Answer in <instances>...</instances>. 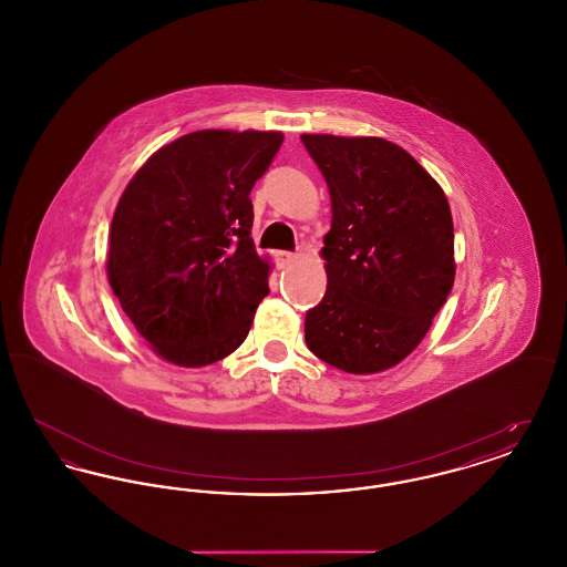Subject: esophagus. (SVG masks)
I'll return each mask as SVG.
<instances>
[{"label": "esophagus", "instance_id": "34e87169", "mask_svg": "<svg viewBox=\"0 0 567 567\" xmlns=\"http://www.w3.org/2000/svg\"><path fill=\"white\" fill-rule=\"evenodd\" d=\"M276 264H278V268H285L293 257H296V252H291V250H278L276 255Z\"/></svg>", "mask_w": 567, "mask_h": 567}]
</instances>
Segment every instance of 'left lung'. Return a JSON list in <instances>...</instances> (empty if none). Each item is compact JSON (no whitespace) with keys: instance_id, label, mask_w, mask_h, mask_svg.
<instances>
[{"instance_id":"obj_1","label":"left lung","mask_w":567,"mask_h":567,"mask_svg":"<svg viewBox=\"0 0 567 567\" xmlns=\"http://www.w3.org/2000/svg\"><path fill=\"white\" fill-rule=\"evenodd\" d=\"M331 195L327 291L306 312V344L349 374L393 368L419 347L455 282L444 190L382 137L301 135Z\"/></svg>"}]
</instances>
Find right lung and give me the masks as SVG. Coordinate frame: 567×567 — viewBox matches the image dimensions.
I'll return each mask as SVG.
<instances>
[{
    "label": "right lung",
    "instance_id": "1",
    "mask_svg": "<svg viewBox=\"0 0 567 567\" xmlns=\"http://www.w3.org/2000/svg\"><path fill=\"white\" fill-rule=\"evenodd\" d=\"M282 140L193 132L159 148L123 190L110 227V287L165 361L210 365L248 336L270 293V266L250 238V190Z\"/></svg>",
    "mask_w": 567,
    "mask_h": 567
}]
</instances>
